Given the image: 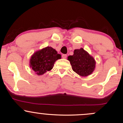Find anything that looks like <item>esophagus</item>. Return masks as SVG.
Returning a JSON list of instances; mask_svg holds the SVG:
<instances>
[{
  "mask_svg": "<svg viewBox=\"0 0 123 123\" xmlns=\"http://www.w3.org/2000/svg\"><path fill=\"white\" fill-rule=\"evenodd\" d=\"M62 57L63 58H66L67 57V55H65V54L62 55Z\"/></svg>",
  "mask_w": 123,
  "mask_h": 123,
  "instance_id": "obj_1",
  "label": "esophagus"
}]
</instances>
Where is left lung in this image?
I'll use <instances>...</instances> for the list:
<instances>
[{
	"label": "left lung",
	"instance_id": "left-lung-1",
	"mask_svg": "<svg viewBox=\"0 0 123 123\" xmlns=\"http://www.w3.org/2000/svg\"><path fill=\"white\" fill-rule=\"evenodd\" d=\"M68 60L72 66V70L81 76H87L94 71L95 61L83 48L75 49L72 56H69Z\"/></svg>",
	"mask_w": 123,
	"mask_h": 123
}]
</instances>
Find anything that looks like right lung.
<instances>
[{
  "label": "right lung",
  "instance_id": "obj_1",
  "mask_svg": "<svg viewBox=\"0 0 123 123\" xmlns=\"http://www.w3.org/2000/svg\"><path fill=\"white\" fill-rule=\"evenodd\" d=\"M61 58L55 49L47 47L34 53L30 60V67L38 75L49 71L54 66L55 62Z\"/></svg>",
  "mask_w": 123,
  "mask_h": 123
}]
</instances>
